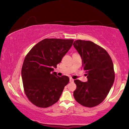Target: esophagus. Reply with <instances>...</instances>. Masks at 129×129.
I'll return each instance as SVG.
<instances>
[{"instance_id": "esophagus-1", "label": "esophagus", "mask_w": 129, "mask_h": 129, "mask_svg": "<svg viewBox=\"0 0 129 129\" xmlns=\"http://www.w3.org/2000/svg\"><path fill=\"white\" fill-rule=\"evenodd\" d=\"M69 81H70V82H73L74 81V80L73 79V78H69Z\"/></svg>"}]
</instances>
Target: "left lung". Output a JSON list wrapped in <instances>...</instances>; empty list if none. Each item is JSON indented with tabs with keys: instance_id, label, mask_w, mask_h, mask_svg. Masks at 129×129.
I'll return each instance as SVG.
<instances>
[{
	"instance_id": "obj_1",
	"label": "left lung",
	"mask_w": 129,
	"mask_h": 129,
	"mask_svg": "<svg viewBox=\"0 0 129 129\" xmlns=\"http://www.w3.org/2000/svg\"><path fill=\"white\" fill-rule=\"evenodd\" d=\"M73 46L82 58L88 81L74 80L77 86L74 97L88 108L99 105L108 95L114 81L115 73L110 55L103 48L90 41L77 40Z\"/></svg>"
}]
</instances>
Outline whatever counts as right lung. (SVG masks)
I'll list each match as a JSON object with an SVG mask.
<instances>
[{"instance_id":"right-lung-1","label":"right lung","mask_w":129,"mask_h":129,"mask_svg":"<svg viewBox=\"0 0 129 129\" xmlns=\"http://www.w3.org/2000/svg\"><path fill=\"white\" fill-rule=\"evenodd\" d=\"M73 41L45 39L26 55L21 69L24 90L28 99L35 106L48 108L59 100L69 78L66 76L59 77L51 72L61 61Z\"/></svg>"}]
</instances>
